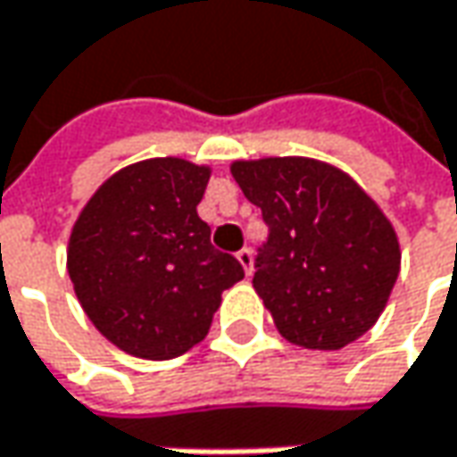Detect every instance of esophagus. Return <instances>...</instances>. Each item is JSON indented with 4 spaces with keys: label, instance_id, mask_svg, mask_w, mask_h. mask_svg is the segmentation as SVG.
Returning <instances> with one entry per match:
<instances>
[{
    "label": "esophagus",
    "instance_id": "1",
    "mask_svg": "<svg viewBox=\"0 0 457 457\" xmlns=\"http://www.w3.org/2000/svg\"><path fill=\"white\" fill-rule=\"evenodd\" d=\"M237 261H240V266L245 269V274L251 277V274H253V253H251V248L237 251Z\"/></svg>",
    "mask_w": 457,
    "mask_h": 457
}]
</instances>
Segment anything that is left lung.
Here are the masks:
<instances>
[{
	"label": "left lung",
	"instance_id": "1",
	"mask_svg": "<svg viewBox=\"0 0 457 457\" xmlns=\"http://www.w3.org/2000/svg\"><path fill=\"white\" fill-rule=\"evenodd\" d=\"M229 170L269 225L253 289L277 331L318 352L367 334L401 271L398 235L380 204L315 157L235 160Z\"/></svg>",
	"mask_w": 457,
	"mask_h": 457
}]
</instances>
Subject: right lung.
I'll list each match as a JSON object with an SVG mask.
<instances>
[{"instance_id": "right-lung-1", "label": "right lung", "mask_w": 457, "mask_h": 457, "mask_svg": "<svg viewBox=\"0 0 457 457\" xmlns=\"http://www.w3.org/2000/svg\"><path fill=\"white\" fill-rule=\"evenodd\" d=\"M209 165L183 157L131 162L97 186L67 245L74 295L113 346L173 360L206 338L222 292L245 277L212 245L196 212Z\"/></svg>"}]
</instances>
